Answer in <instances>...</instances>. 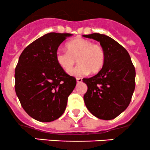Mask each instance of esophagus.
<instances>
[{
    "mask_svg": "<svg viewBox=\"0 0 150 150\" xmlns=\"http://www.w3.org/2000/svg\"><path fill=\"white\" fill-rule=\"evenodd\" d=\"M76 81L77 83H81L82 81V79L81 78H76Z\"/></svg>",
    "mask_w": 150,
    "mask_h": 150,
    "instance_id": "1",
    "label": "esophagus"
}]
</instances>
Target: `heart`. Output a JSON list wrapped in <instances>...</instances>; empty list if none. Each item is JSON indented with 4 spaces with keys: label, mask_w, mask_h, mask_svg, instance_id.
Listing matches in <instances>:
<instances>
[{
    "label": "heart",
    "mask_w": 150,
    "mask_h": 150,
    "mask_svg": "<svg viewBox=\"0 0 150 150\" xmlns=\"http://www.w3.org/2000/svg\"><path fill=\"white\" fill-rule=\"evenodd\" d=\"M67 52L57 50L56 60L66 71L73 68L76 61L79 64L70 71L74 76H84L100 71L104 66L106 53L102 46L93 44L90 40L76 38L68 42L66 45Z\"/></svg>",
    "instance_id": "heart-1"
}]
</instances>
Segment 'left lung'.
I'll return each mask as SVG.
<instances>
[{
  "label": "left lung",
  "mask_w": 150,
  "mask_h": 150,
  "mask_svg": "<svg viewBox=\"0 0 150 150\" xmlns=\"http://www.w3.org/2000/svg\"><path fill=\"white\" fill-rule=\"evenodd\" d=\"M84 37L100 42L106 60L94 76L83 79L87 85L84 100L88 110L99 119H115L128 106L136 85V70L127 50L106 35L92 33Z\"/></svg>",
  "instance_id": "8db88e82"
}]
</instances>
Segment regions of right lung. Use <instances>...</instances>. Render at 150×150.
<instances>
[{
	"instance_id": "obj_1",
	"label": "right lung",
	"mask_w": 150,
	"mask_h": 150,
	"mask_svg": "<svg viewBox=\"0 0 150 150\" xmlns=\"http://www.w3.org/2000/svg\"><path fill=\"white\" fill-rule=\"evenodd\" d=\"M71 35L50 33L40 37L23 50L16 66V94L28 115L40 122H52L63 115L76 84L55 57L60 44Z\"/></svg>"
}]
</instances>
